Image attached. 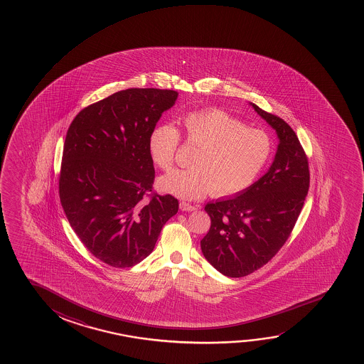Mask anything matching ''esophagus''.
<instances>
[{"mask_svg": "<svg viewBox=\"0 0 364 364\" xmlns=\"http://www.w3.org/2000/svg\"><path fill=\"white\" fill-rule=\"evenodd\" d=\"M196 209H198L196 205L189 204V203H186V201H181V203H180V210H183V211H194V210Z\"/></svg>", "mask_w": 364, "mask_h": 364, "instance_id": "34e87169", "label": "esophagus"}]
</instances>
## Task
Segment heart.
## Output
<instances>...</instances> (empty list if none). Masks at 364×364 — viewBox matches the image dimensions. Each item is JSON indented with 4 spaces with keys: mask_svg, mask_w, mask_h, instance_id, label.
Instances as JSON below:
<instances>
[{
    "mask_svg": "<svg viewBox=\"0 0 364 364\" xmlns=\"http://www.w3.org/2000/svg\"><path fill=\"white\" fill-rule=\"evenodd\" d=\"M185 141L198 146L190 168L175 169L158 181L160 190L181 199L210 193L235 195L254 184L274 153L271 135L224 110L190 112L179 120ZM180 144L174 125H155L148 138L150 159L161 170L171 169Z\"/></svg>",
    "mask_w": 364,
    "mask_h": 364,
    "instance_id": "heart-1",
    "label": "heart"
}]
</instances>
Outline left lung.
I'll use <instances>...</instances> for the list:
<instances>
[{"label": "left lung", "mask_w": 364, "mask_h": 364, "mask_svg": "<svg viewBox=\"0 0 364 364\" xmlns=\"http://www.w3.org/2000/svg\"><path fill=\"white\" fill-rule=\"evenodd\" d=\"M277 133L279 143L269 171L229 199L205 206L211 219L201 240L205 259L228 277H244L267 264L287 241L309 188V159L284 119L251 103Z\"/></svg>", "instance_id": "left-lung-1"}]
</instances>
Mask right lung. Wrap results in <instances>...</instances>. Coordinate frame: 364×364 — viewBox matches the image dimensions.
Masks as SVG:
<instances>
[{
    "label": "right lung",
    "instance_id": "obj_1",
    "mask_svg": "<svg viewBox=\"0 0 364 364\" xmlns=\"http://www.w3.org/2000/svg\"><path fill=\"white\" fill-rule=\"evenodd\" d=\"M178 92L129 88L85 107L65 135L60 199L82 244L117 269L149 256L165 223L179 209L153 191L148 138Z\"/></svg>",
    "mask_w": 364,
    "mask_h": 364
}]
</instances>
